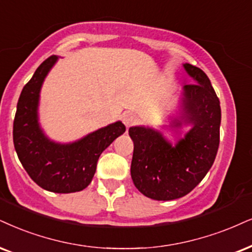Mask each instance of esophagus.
I'll return each mask as SVG.
<instances>
[{"mask_svg": "<svg viewBox=\"0 0 252 252\" xmlns=\"http://www.w3.org/2000/svg\"><path fill=\"white\" fill-rule=\"evenodd\" d=\"M138 121V117H136L135 113L133 112H125L123 116V123L126 127L132 126L133 124H135Z\"/></svg>", "mask_w": 252, "mask_h": 252, "instance_id": "34e87169", "label": "esophagus"}]
</instances>
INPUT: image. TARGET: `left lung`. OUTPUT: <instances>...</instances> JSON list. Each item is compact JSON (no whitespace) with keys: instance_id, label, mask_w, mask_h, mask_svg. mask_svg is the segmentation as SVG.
Segmentation results:
<instances>
[{"instance_id":"8db88e82","label":"left lung","mask_w":252,"mask_h":252,"mask_svg":"<svg viewBox=\"0 0 252 252\" xmlns=\"http://www.w3.org/2000/svg\"><path fill=\"white\" fill-rule=\"evenodd\" d=\"M183 67L195 83L183 86L182 116L174 125L190 124L185 138L172 146L150 127L128 129L134 144L131 176L138 190L158 201H170L190 192L215 161L220 145L221 106L206 73L191 64Z\"/></svg>"}]
</instances>
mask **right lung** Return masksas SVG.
<instances>
[{"instance_id":"add662e5","label":"right lung","mask_w":252,"mask_h":252,"mask_svg":"<svg viewBox=\"0 0 252 252\" xmlns=\"http://www.w3.org/2000/svg\"><path fill=\"white\" fill-rule=\"evenodd\" d=\"M57 60V56H51L43 62L22 90L12 136L18 159L30 178L45 190L67 194L88 187L100 154L125 133L126 127L117 121L66 145L46 138L39 127L37 108L42 84Z\"/></svg>"}]
</instances>
